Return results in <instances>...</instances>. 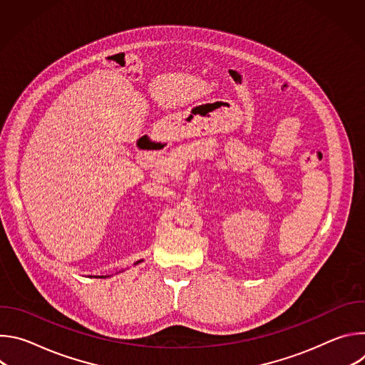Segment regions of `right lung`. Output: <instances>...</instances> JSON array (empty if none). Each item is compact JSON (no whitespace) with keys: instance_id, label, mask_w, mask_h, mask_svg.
<instances>
[{"instance_id":"right-lung-1","label":"right lung","mask_w":365,"mask_h":365,"mask_svg":"<svg viewBox=\"0 0 365 365\" xmlns=\"http://www.w3.org/2000/svg\"><path fill=\"white\" fill-rule=\"evenodd\" d=\"M143 262V259H140V262H137L135 264H138V263H141ZM92 277V276H91ZM93 277H99V279H106V277H110V276H93Z\"/></svg>"}]
</instances>
